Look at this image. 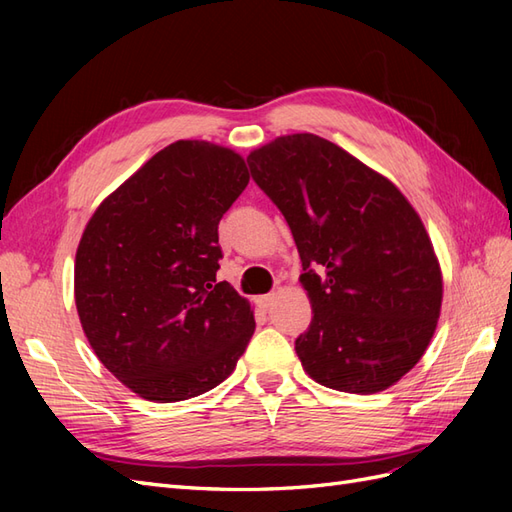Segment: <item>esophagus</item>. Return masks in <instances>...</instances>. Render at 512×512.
Returning <instances> with one entry per match:
<instances>
[{"label": "esophagus", "mask_w": 512, "mask_h": 512, "mask_svg": "<svg viewBox=\"0 0 512 512\" xmlns=\"http://www.w3.org/2000/svg\"><path fill=\"white\" fill-rule=\"evenodd\" d=\"M273 301H275V292H269V294H262V297L258 299V305L262 309H269L273 305Z\"/></svg>", "instance_id": "obj_1"}]
</instances>
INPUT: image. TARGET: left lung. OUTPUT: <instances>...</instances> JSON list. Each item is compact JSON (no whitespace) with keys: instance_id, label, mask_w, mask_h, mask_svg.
<instances>
[{"instance_id":"obj_1","label":"left lung","mask_w":512,"mask_h":512,"mask_svg":"<svg viewBox=\"0 0 512 512\" xmlns=\"http://www.w3.org/2000/svg\"><path fill=\"white\" fill-rule=\"evenodd\" d=\"M303 262L312 322L303 369L344 393L389 389L421 361L440 318L442 273L418 213L395 185L316 134L247 156Z\"/></svg>"}]
</instances>
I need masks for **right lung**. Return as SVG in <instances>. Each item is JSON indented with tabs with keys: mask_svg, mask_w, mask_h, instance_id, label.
<instances>
[{
	"mask_svg": "<svg viewBox=\"0 0 512 512\" xmlns=\"http://www.w3.org/2000/svg\"><path fill=\"white\" fill-rule=\"evenodd\" d=\"M247 181L239 153L177 141L87 222L74 262L76 312L102 365L136 395L160 404L203 395L250 344V303L215 282L218 224Z\"/></svg>",
	"mask_w": 512,
	"mask_h": 512,
	"instance_id": "right-lung-1",
	"label": "right lung"
}]
</instances>
